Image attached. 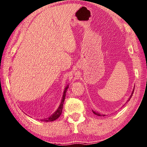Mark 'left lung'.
<instances>
[{
    "mask_svg": "<svg viewBox=\"0 0 147 147\" xmlns=\"http://www.w3.org/2000/svg\"><path fill=\"white\" fill-rule=\"evenodd\" d=\"M134 88H135V87H134ZM134 89H133V91H132V92H131V95L130 96V97L128 98V100L126 101V103H127L130 100V98H131V96H132V94H133V93H134ZM92 111H93V113H94V114H95L96 115H97V116H105V115H101V114H100V113H98V112L96 113V111H93V110H92Z\"/></svg>",
    "mask_w": 147,
    "mask_h": 147,
    "instance_id": "left-lung-1",
    "label": "left lung"
}]
</instances>
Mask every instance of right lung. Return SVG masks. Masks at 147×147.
Wrapping results in <instances>:
<instances>
[{
	"label": "right lung",
	"instance_id": "right-lung-1",
	"mask_svg": "<svg viewBox=\"0 0 147 147\" xmlns=\"http://www.w3.org/2000/svg\"><path fill=\"white\" fill-rule=\"evenodd\" d=\"M69 88V85H67V86L65 88L64 91L63 93V95H62V98L61 100L60 104H59V107L58 109H56V111L54 112L53 115H51L49 117H47V119H42V121H45V122H52L56 120L59 117V116L61 115V114L62 113V109H63V102L65 100V95H66V92L67 91V89Z\"/></svg>",
	"mask_w": 147,
	"mask_h": 147
}]
</instances>
